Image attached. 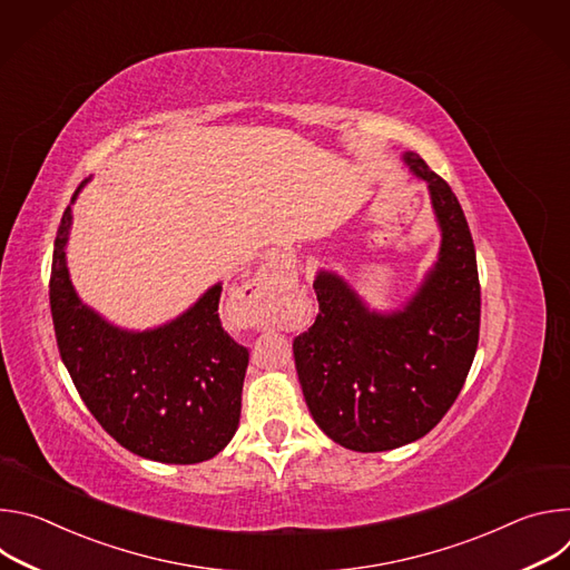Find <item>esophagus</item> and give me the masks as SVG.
<instances>
[{"label": "esophagus", "instance_id": "1", "mask_svg": "<svg viewBox=\"0 0 570 570\" xmlns=\"http://www.w3.org/2000/svg\"><path fill=\"white\" fill-rule=\"evenodd\" d=\"M275 284H277V271H275V264H271L268 268L259 271L253 282L246 284V297L253 299L255 304H259L271 295Z\"/></svg>", "mask_w": 570, "mask_h": 570}]
</instances>
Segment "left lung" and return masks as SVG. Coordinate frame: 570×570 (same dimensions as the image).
Segmentation results:
<instances>
[{"mask_svg": "<svg viewBox=\"0 0 570 570\" xmlns=\"http://www.w3.org/2000/svg\"><path fill=\"white\" fill-rule=\"evenodd\" d=\"M403 165L429 185L442 234L420 288L376 311L334 271H317V317L293 341L311 417L336 444L376 453L411 444L440 424L478 347L480 284L473 238L451 187L405 150Z\"/></svg>", "mask_w": 570, "mask_h": 570, "instance_id": "8db88e82", "label": "left lung"}]
</instances>
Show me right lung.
<instances>
[{
	"label": "right lung",
	"instance_id": "1",
	"mask_svg": "<svg viewBox=\"0 0 570 570\" xmlns=\"http://www.w3.org/2000/svg\"><path fill=\"white\" fill-rule=\"evenodd\" d=\"M86 183L53 243L49 302L60 358L88 411L124 449L167 464L209 460L238 429L248 370V350L220 327L223 284L155 330L108 322L78 297L65 257L71 205Z\"/></svg>",
	"mask_w": 570,
	"mask_h": 570
}]
</instances>
